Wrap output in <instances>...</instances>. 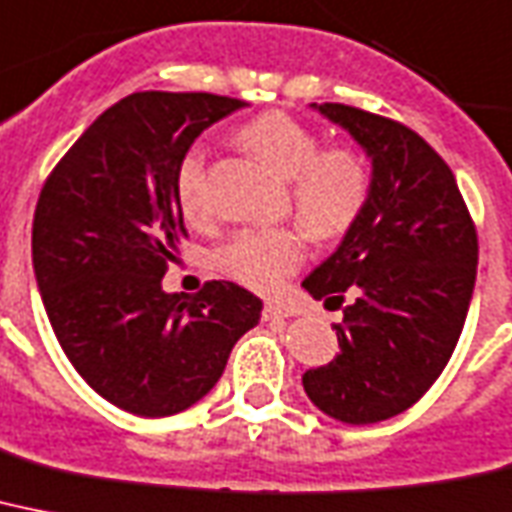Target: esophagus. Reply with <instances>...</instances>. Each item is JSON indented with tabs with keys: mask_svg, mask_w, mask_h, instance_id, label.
Instances as JSON below:
<instances>
[{
	"mask_svg": "<svg viewBox=\"0 0 512 512\" xmlns=\"http://www.w3.org/2000/svg\"><path fill=\"white\" fill-rule=\"evenodd\" d=\"M292 315V307L278 305V302H265L263 318L265 321H276V318H289Z\"/></svg>",
	"mask_w": 512,
	"mask_h": 512,
	"instance_id": "1",
	"label": "esophagus"
}]
</instances>
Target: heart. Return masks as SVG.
<instances>
[{
    "instance_id": "obj_1",
    "label": "heart",
    "mask_w": 512,
    "mask_h": 512,
    "mask_svg": "<svg viewBox=\"0 0 512 512\" xmlns=\"http://www.w3.org/2000/svg\"><path fill=\"white\" fill-rule=\"evenodd\" d=\"M244 147L263 157L289 181L297 220L315 239L347 234L371 197V165L355 147H326L313 131L286 112H265L239 131ZM176 199L191 223L210 218L207 149L191 144L176 168ZM305 260L299 228H239L213 249L218 273L255 292H276Z\"/></svg>"
}]
</instances>
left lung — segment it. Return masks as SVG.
I'll return each instance as SVG.
<instances>
[{"label":"left lung","instance_id":"left-lung-1","mask_svg":"<svg viewBox=\"0 0 512 512\" xmlns=\"http://www.w3.org/2000/svg\"><path fill=\"white\" fill-rule=\"evenodd\" d=\"M371 157L368 205L302 281L336 323L339 355L302 376L318 410L352 426L400 415L429 392L463 331L479 239L450 165L397 120L313 105Z\"/></svg>","mask_w":512,"mask_h":512}]
</instances>
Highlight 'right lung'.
<instances>
[{"instance_id":"1","label":"right lung","mask_w":512,"mask_h":512,"mask_svg":"<svg viewBox=\"0 0 512 512\" xmlns=\"http://www.w3.org/2000/svg\"><path fill=\"white\" fill-rule=\"evenodd\" d=\"M242 99L136 91L65 152L33 213V273L49 323L86 384L120 410L176 415L205 397L263 302L231 281L165 294L186 236L176 168Z\"/></svg>"}]
</instances>
